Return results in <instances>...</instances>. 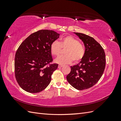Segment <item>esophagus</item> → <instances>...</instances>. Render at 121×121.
Here are the masks:
<instances>
[{
    "label": "esophagus",
    "instance_id": "obj_1",
    "mask_svg": "<svg viewBox=\"0 0 121 121\" xmlns=\"http://www.w3.org/2000/svg\"><path fill=\"white\" fill-rule=\"evenodd\" d=\"M63 67V65H58V68H60Z\"/></svg>",
    "mask_w": 121,
    "mask_h": 121
}]
</instances>
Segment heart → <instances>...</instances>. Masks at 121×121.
<instances>
[{"label": "heart", "mask_w": 121, "mask_h": 121, "mask_svg": "<svg viewBox=\"0 0 121 121\" xmlns=\"http://www.w3.org/2000/svg\"><path fill=\"white\" fill-rule=\"evenodd\" d=\"M50 52L53 56L60 54L61 48L65 49L64 56L57 57L54 61L56 63L64 65L71 63L73 60L75 63H78L83 58L85 49L83 44L72 36H67L62 38L60 42L53 41L50 45Z\"/></svg>", "instance_id": "1"}]
</instances>
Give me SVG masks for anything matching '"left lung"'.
<instances>
[{
    "label": "left lung",
    "mask_w": 121,
    "mask_h": 121,
    "mask_svg": "<svg viewBox=\"0 0 121 121\" xmlns=\"http://www.w3.org/2000/svg\"><path fill=\"white\" fill-rule=\"evenodd\" d=\"M74 33L83 42L85 53L79 64L71 67L67 79L75 88L82 90L92 87L100 79L105 67V55L103 48L93 38L80 33Z\"/></svg>",
    "instance_id": "1"
}]
</instances>
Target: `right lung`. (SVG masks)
<instances>
[{
  "label": "right lung",
  "instance_id": "right-lung-1",
  "mask_svg": "<svg viewBox=\"0 0 121 121\" xmlns=\"http://www.w3.org/2000/svg\"><path fill=\"white\" fill-rule=\"evenodd\" d=\"M59 36L52 30H41L21 44L15 55L14 72L17 83L25 91L38 93L50 83L58 64H50L53 60L50 47Z\"/></svg>",
  "mask_w": 121,
  "mask_h": 121
}]
</instances>
